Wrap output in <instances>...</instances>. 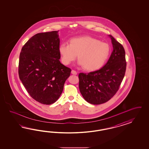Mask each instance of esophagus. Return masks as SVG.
<instances>
[{
    "label": "esophagus",
    "mask_w": 149,
    "mask_h": 149,
    "mask_svg": "<svg viewBox=\"0 0 149 149\" xmlns=\"http://www.w3.org/2000/svg\"><path fill=\"white\" fill-rule=\"evenodd\" d=\"M72 72V74H73V75H77V72H76L75 70H72V72Z\"/></svg>",
    "instance_id": "obj_1"
}]
</instances>
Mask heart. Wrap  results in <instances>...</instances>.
Returning <instances> with one entry per match:
<instances>
[{"instance_id":"b5f03b06","label":"heart","mask_w":149,"mask_h":149,"mask_svg":"<svg viewBox=\"0 0 149 149\" xmlns=\"http://www.w3.org/2000/svg\"><path fill=\"white\" fill-rule=\"evenodd\" d=\"M61 60L64 65H69L77 57V64L88 71H94L102 67L108 59L111 52L107 43L100 42L88 36L73 38L70 45L63 42L59 46Z\"/></svg>"}]
</instances>
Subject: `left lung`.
Masks as SVG:
<instances>
[{
	"label": "left lung",
	"instance_id": "8db88e82",
	"mask_svg": "<svg viewBox=\"0 0 149 149\" xmlns=\"http://www.w3.org/2000/svg\"><path fill=\"white\" fill-rule=\"evenodd\" d=\"M113 51L108 61L99 70L79 75V89L84 98L94 105L108 102L116 94L125 74V51L113 36L109 35Z\"/></svg>",
	"mask_w": 149,
	"mask_h": 149
}]
</instances>
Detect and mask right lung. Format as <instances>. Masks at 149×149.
<instances>
[{"label":"right lung","mask_w":149,"mask_h":149,"mask_svg":"<svg viewBox=\"0 0 149 149\" xmlns=\"http://www.w3.org/2000/svg\"><path fill=\"white\" fill-rule=\"evenodd\" d=\"M58 31L38 33L23 46L18 74L28 93L42 104L56 102L71 69L60 62Z\"/></svg>","instance_id":"obj_1"}]
</instances>
